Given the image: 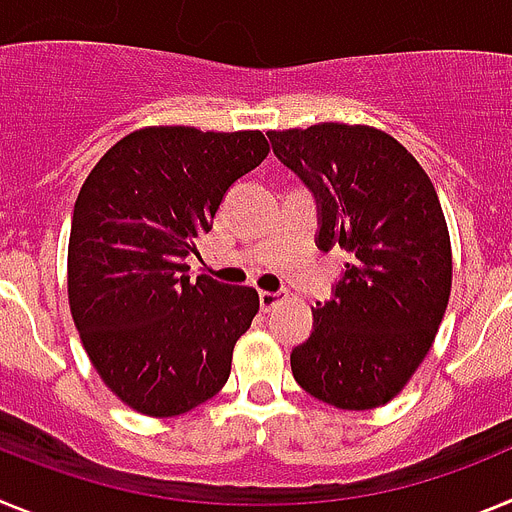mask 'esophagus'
Segmentation results:
<instances>
[{
  "instance_id": "1",
  "label": "esophagus",
  "mask_w": 512,
  "mask_h": 512,
  "mask_svg": "<svg viewBox=\"0 0 512 512\" xmlns=\"http://www.w3.org/2000/svg\"><path fill=\"white\" fill-rule=\"evenodd\" d=\"M259 302H261V310L269 312L271 307L282 302V295H279V292H259Z\"/></svg>"
}]
</instances>
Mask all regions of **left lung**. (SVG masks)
Segmentation results:
<instances>
[{"label": "left lung", "instance_id": "left-lung-1", "mask_svg": "<svg viewBox=\"0 0 512 512\" xmlns=\"http://www.w3.org/2000/svg\"><path fill=\"white\" fill-rule=\"evenodd\" d=\"M274 153L312 189L318 248L346 274L312 307L292 351L302 390L341 410L387 405L431 351L451 295V238L433 182L384 130L346 122L269 130Z\"/></svg>", "mask_w": 512, "mask_h": 512}]
</instances>
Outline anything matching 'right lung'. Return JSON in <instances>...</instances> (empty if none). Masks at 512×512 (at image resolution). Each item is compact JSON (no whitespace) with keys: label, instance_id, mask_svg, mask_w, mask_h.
<instances>
[{"label":"right lung","instance_id":"add662e5","mask_svg":"<svg viewBox=\"0 0 512 512\" xmlns=\"http://www.w3.org/2000/svg\"><path fill=\"white\" fill-rule=\"evenodd\" d=\"M269 156L261 130L151 125L104 153L74 205L69 305L84 351L128 408L174 418L223 390L253 287L189 279L197 235L235 179Z\"/></svg>","mask_w":512,"mask_h":512}]
</instances>
